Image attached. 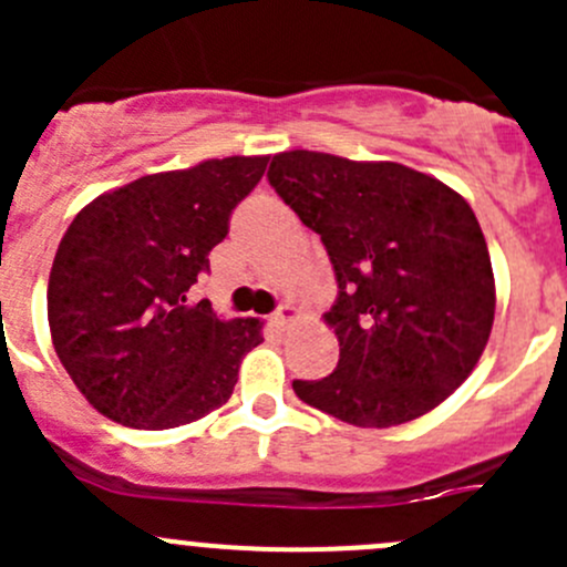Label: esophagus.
<instances>
[{
    "label": "esophagus",
    "mask_w": 567,
    "mask_h": 567,
    "mask_svg": "<svg viewBox=\"0 0 567 567\" xmlns=\"http://www.w3.org/2000/svg\"><path fill=\"white\" fill-rule=\"evenodd\" d=\"M296 318H299V310H296L293 305H282V307H279V310L271 316V323L279 326V329H285V326H288L290 320H296Z\"/></svg>",
    "instance_id": "34e87169"
}]
</instances>
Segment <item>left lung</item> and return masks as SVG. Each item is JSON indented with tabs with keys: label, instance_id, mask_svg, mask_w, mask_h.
<instances>
[{
	"label": "left lung",
	"instance_id": "8db88e82",
	"mask_svg": "<svg viewBox=\"0 0 567 567\" xmlns=\"http://www.w3.org/2000/svg\"><path fill=\"white\" fill-rule=\"evenodd\" d=\"M268 183L329 251L337 301L326 323L340 362L293 381L305 403L359 427L416 420L458 390L494 326L488 244L466 199L394 162L274 156Z\"/></svg>",
	"mask_w": 567,
	"mask_h": 567
}]
</instances>
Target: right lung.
Returning <instances> with one entry per match:
<instances>
[{
    "mask_svg": "<svg viewBox=\"0 0 567 567\" xmlns=\"http://www.w3.org/2000/svg\"><path fill=\"white\" fill-rule=\"evenodd\" d=\"M268 156L210 158L101 194L62 236L49 274L51 342L109 420L167 431L219 409L260 346V320L188 299Z\"/></svg>",
    "mask_w": 567,
    "mask_h": 567,
    "instance_id": "1",
    "label": "right lung"
}]
</instances>
